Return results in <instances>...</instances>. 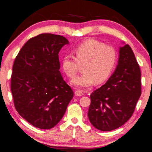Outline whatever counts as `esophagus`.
<instances>
[{"mask_svg": "<svg viewBox=\"0 0 152 152\" xmlns=\"http://www.w3.org/2000/svg\"><path fill=\"white\" fill-rule=\"evenodd\" d=\"M75 95L77 96H81L83 95V92H82V91H80V90H77V91H75Z\"/></svg>", "mask_w": 152, "mask_h": 152, "instance_id": "34e87169", "label": "esophagus"}]
</instances>
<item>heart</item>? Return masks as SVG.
Listing matches in <instances>:
<instances>
[{"label":"heart","instance_id":"1","mask_svg":"<svg viewBox=\"0 0 152 152\" xmlns=\"http://www.w3.org/2000/svg\"><path fill=\"white\" fill-rule=\"evenodd\" d=\"M75 56L68 53L63 57L61 66L70 78L76 75L80 66L83 74L74 78L71 84L80 88H89L96 83H102L113 72L117 62V50L110 45L94 39H89L77 45Z\"/></svg>","mask_w":152,"mask_h":152}]
</instances>
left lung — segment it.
Returning a JSON list of instances; mask_svg holds the SVG:
<instances>
[{
    "instance_id": "1",
    "label": "left lung",
    "mask_w": 152,
    "mask_h": 152,
    "mask_svg": "<svg viewBox=\"0 0 152 152\" xmlns=\"http://www.w3.org/2000/svg\"><path fill=\"white\" fill-rule=\"evenodd\" d=\"M141 71L129 45L119 48L118 64L104 85L91 94L88 117L97 129L119 128L132 117L141 96Z\"/></svg>"
}]
</instances>
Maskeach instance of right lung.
<instances>
[{
    "mask_svg": "<svg viewBox=\"0 0 152 152\" xmlns=\"http://www.w3.org/2000/svg\"><path fill=\"white\" fill-rule=\"evenodd\" d=\"M68 39L42 33L31 38L15 58L11 75L15 107L35 127L49 129L63 117L73 91L60 72L58 53Z\"/></svg>",
    "mask_w": 152,
    "mask_h": 152,
    "instance_id": "right-lung-1",
    "label": "right lung"
}]
</instances>
